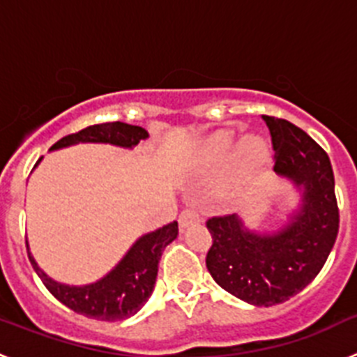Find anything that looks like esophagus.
Wrapping results in <instances>:
<instances>
[{"label": "esophagus", "instance_id": "esophagus-1", "mask_svg": "<svg viewBox=\"0 0 357 357\" xmlns=\"http://www.w3.org/2000/svg\"><path fill=\"white\" fill-rule=\"evenodd\" d=\"M198 222H200V214L195 209H184L181 213V216H178V223H181L182 229H185L189 225H195Z\"/></svg>", "mask_w": 357, "mask_h": 357}]
</instances>
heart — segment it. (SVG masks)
Instances as JSON below:
<instances>
[{
  "label": "heart",
  "mask_w": 357,
  "mask_h": 357,
  "mask_svg": "<svg viewBox=\"0 0 357 357\" xmlns=\"http://www.w3.org/2000/svg\"><path fill=\"white\" fill-rule=\"evenodd\" d=\"M268 157V146L257 135H247L234 146V134L218 130L202 143L198 164L204 169H218L229 160L234 178L247 176L261 168Z\"/></svg>",
  "instance_id": "b5f03b06"
}]
</instances>
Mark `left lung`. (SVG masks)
I'll return each mask as SVG.
<instances>
[{"label":"left lung","instance_id":"1","mask_svg":"<svg viewBox=\"0 0 357 357\" xmlns=\"http://www.w3.org/2000/svg\"><path fill=\"white\" fill-rule=\"evenodd\" d=\"M273 144V172L301 193L298 209L275 230L248 229L241 216L211 218L206 264L230 295L252 305L282 304L320 273L334 247L340 213L334 173L320 144L286 119L263 116Z\"/></svg>","mask_w":357,"mask_h":357}]
</instances>
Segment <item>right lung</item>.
Here are the masks:
<instances>
[{"mask_svg":"<svg viewBox=\"0 0 357 357\" xmlns=\"http://www.w3.org/2000/svg\"><path fill=\"white\" fill-rule=\"evenodd\" d=\"M143 139H148V132L143 127H135V125L121 121L102 123V125L84 128L77 134L66 135L61 141H56L50 148V151L80 143L112 144V146L130 150ZM176 236H178V223L176 222L143 234L135 239L127 254L123 255V259L107 275L98 279L96 282L82 286H71L53 280L52 277L46 275L44 270H40L33 255L30 254L28 245L26 248L31 266L56 301L62 302L66 307L73 309L75 313L84 314L87 318L118 321L130 318L146 304L151 291L155 288L160 255H162L164 248L168 247L173 239H176Z\"/></svg>","mask_w":357,"mask_h":357,"instance_id":"add662e5","label":"right lung"}]
</instances>
